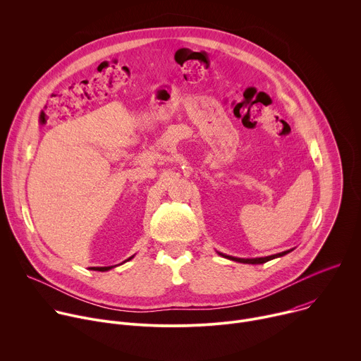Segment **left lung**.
Wrapping results in <instances>:
<instances>
[{
    "label": "left lung",
    "instance_id": "8db88e82",
    "mask_svg": "<svg viewBox=\"0 0 361 361\" xmlns=\"http://www.w3.org/2000/svg\"><path fill=\"white\" fill-rule=\"evenodd\" d=\"M287 252H290V251L287 250V251H283V252H279V254H273V255H269V257H260V259H237V257L226 255V254H221V252H220V255L226 257V259L238 262V263H244V264H263V263H267V262H270V260H273V259H277V257L286 255Z\"/></svg>",
    "mask_w": 361,
    "mask_h": 361
}]
</instances>
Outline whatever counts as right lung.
<instances>
[{"label": "right lung", "instance_id": "add662e5", "mask_svg": "<svg viewBox=\"0 0 361 361\" xmlns=\"http://www.w3.org/2000/svg\"><path fill=\"white\" fill-rule=\"evenodd\" d=\"M133 259V257H130V259L128 260H131ZM128 260H126V262H128ZM114 266H110V267H91L92 270H95V271H107V270H110V269H113Z\"/></svg>", "mask_w": 361, "mask_h": 361}]
</instances>
